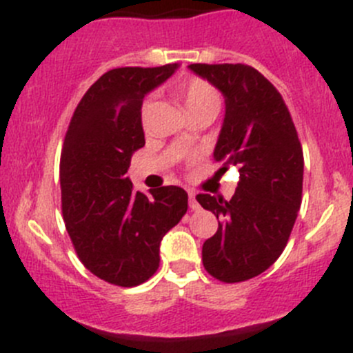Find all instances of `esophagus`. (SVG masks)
<instances>
[{"instance_id": "34e87169", "label": "esophagus", "mask_w": 353, "mask_h": 353, "mask_svg": "<svg viewBox=\"0 0 353 353\" xmlns=\"http://www.w3.org/2000/svg\"><path fill=\"white\" fill-rule=\"evenodd\" d=\"M188 205H190L192 211H197L199 209V202L195 201V194L192 190H188Z\"/></svg>"}]
</instances>
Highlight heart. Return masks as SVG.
<instances>
[{
    "label": "heart",
    "mask_w": 353,
    "mask_h": 353,
    "mask_svg": "<svg viewBox=\"0 0 353 353\" xmlns=\"http://www.w3.org/2000/svg\"><path fill=\"white\" fill-rule=\"evenodd\" d=\"M175 96L185 106L188 114L201 113V111H218L219 96L211 83L202 79H187L183 82L176 83ZM152 101L145 99L141 106V120L142 123H148L149 113H151Z\"/></svg>",
    "instance_id": "1"
}]
</instances>
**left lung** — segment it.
<instances>
[{"label":"left lung","mask_w":353,"mask_h":353,"mask_svg":"<svg viewBox=\"0 0 353 353\" xmlns=\"http://www.w3.org/2000/svg\"><path fill=\"white\" fill-rule=\"evenodd\" d=\"M188 68L225 96L214 159L240 180L230 201L199 194L218 232L202 245V264L216 280L239 283L264 273L281 256L302 202L303 152L290 111L276 87L242 63Z\"/></svg>","instance_id":"8db88e82"}]
</instances>
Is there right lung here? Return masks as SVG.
Instances as JSON below:
<instances>
[{
	"label": "right lung",
	"instance_id": "obj_1",
	"mask_svg": "<svg viewBox=\"0 0 353 353\" xmlns=\"http://www.w3.org/2000/svg\"><path fill=\"white\" fill-rule=\"evenodd\" d=\"M178 63L104 73L75 108L59 163L66 232L83 266L118 287H137L159 268V245L188 208L183 188L135 192L125 176L144 148L145 94L175 73Z\"/></svg>",
	"mask_w": 353,
	"mask_h": 353
}]
</instances>
